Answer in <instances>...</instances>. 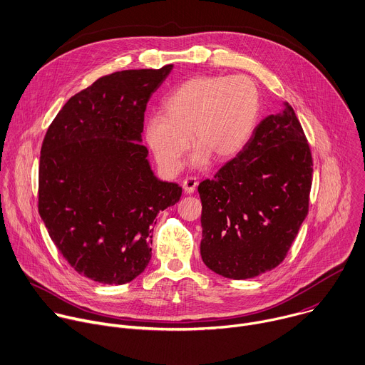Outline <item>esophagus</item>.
Wrapping results in <instances>:
<instances>
[{
    "instance_id": "1",
    "label": "esophagus",
    "mask_w": 365,
    "mask_h": 365,
    "mask_svg": "<svg viewBox=\"0 0 365 365\" xmlns=\"http://www.w3.org/2000/svg\"><path fill=\"white\" fill-rule=\"evenodd\" d=\"M198 185V180L195 177H187L184 181H182V188L187 194H192L195 191Z\"/></svg>"
}]
</instances>
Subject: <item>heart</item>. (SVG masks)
<instances>
[{
	"mask_svg": "<svg viewBox=\"0 0 365 365\" xmlns=\"http://www.w3.org/2000/svg\"><path fill=\"white\" fill-rule=\"evenodd\" d=\"M261 108L257 83L248 76H197L174 88L163 103V114L145 120L144 138L158 165L175 174L192 143L195 167L210 157L228 160L250 140Z\"/></svg>",
	"mask_w": 365,
	"mask_h": 365,
	"instance_id": "heart-1",
	"label": "heart"
}]
</instances>
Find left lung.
Listing matches in <instances>:
<instances>
[{
  "label": "left lung",
  "mask_w": 365,
  "mask_h": 365,
  "mask_svg": "<svg viewBox=\"0 0 365 365\" xmlns=\"http://www.w3.org/2000/svg\"><path fill=\"white\" fill-rule=\"evenodd\" d=\"M312 155L289 104L262 120L242 151L198 185L201 257L232 279L261 275L287 257L308 214Z\"/></svg>",
  "instance_id": "obj_1"
}]
</instances>
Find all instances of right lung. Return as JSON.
Wrapping results in <instances>:
<instances>
[{
	"mask_svg": "<svg viewBox=\"0 0 365 365\" xmlns=\"http://www.w3.org/2000/svg\"><path fill=\"white\" fill-rule=\"evenodd\" d=\"M173 64L125 70L73 96L47 130L38 212L66 261L108 285L138 277L151 259V225L182 188L154 177L138 143L151 94Z\"/></svg>",
	"mask_w": 365,
	"mask_h": 365,
	"instance_id": "right-lung-1",
	"label": "right lung"
}]
</instances>
